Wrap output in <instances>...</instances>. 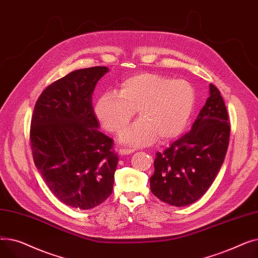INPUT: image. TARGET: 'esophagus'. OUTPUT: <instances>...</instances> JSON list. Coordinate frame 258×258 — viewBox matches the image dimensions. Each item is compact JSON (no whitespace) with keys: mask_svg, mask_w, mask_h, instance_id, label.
Segmentation results:
<instances>
[{"mask_svg":"<svg viewBox=\"0 0 258 258\" xmlns=\"http://www.w3.org/2000/svg\"><path fill=\"white\" fill-rule=\"evenodd\" d=\"M134 152H135L134 148H120L119 155H128V154H132Z\"/></svg>","mask_w":258,"mask_h":258,"instance_id":"1","label":"esophagus"}]
</instances>
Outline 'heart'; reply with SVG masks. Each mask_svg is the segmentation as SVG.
Listing matches in <instances>:
<instances>
[{"instance_id": "b5f03b06", "label": "heart", "mask_w": 258, "mask_h": 258, "mask_svg": "<svg viewBox=\"0 0 258 258\" xmlns=\"http://www.w3.org/2000/svg\"><path fill=\"white\" fill-rule=\"evenodd\" d=\"M191 84L154 73L127 77L119 91H106L95 104V114L103 127L119 134L134 118L140 119L123 132L121 140L132 145H147L177 138L186 128L196 105Z\"/></svg>"}]
</instances>
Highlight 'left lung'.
<instances>
[{"label": "left lung", "mask_w": 258, "mask_h": 258, "mask_svg": "<svg viewBox=\"0 0 258 258\" xmlns=\"http://www.w3.org/2000/svg\"><path fill=\"white\" fill-rule=\"evenodd\" d=\"M210 96L191 131L157 153L152 192L175 207L190 205L204 195L218 174L229 145L230 122L221 92L210 84Z\"/></svg>", "instance_id": "8db88e82"}]
</instances>
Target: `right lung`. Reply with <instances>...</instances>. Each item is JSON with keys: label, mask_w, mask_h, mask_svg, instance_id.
<instances>
[{"label": "right lung", "mask_w": 258, "mask_h": 258, "mask_svg": "<svg viewBox=\"0 0 258 258\" xmlns=\"http://www.w3.org/2000/svg\"><path fill=\"white\" fill-rule=\"evenodd\" d=\"M107 71L86 68L54 81L39 95L31 118L36 168L60 202L84 210L112 195L118 163L113 140L99 132L92 104L95 86Z\"/></svg>", "instance_id": "obj_1"}]
</instances>
